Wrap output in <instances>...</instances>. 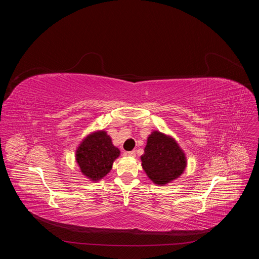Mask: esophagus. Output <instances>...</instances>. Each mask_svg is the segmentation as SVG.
I'll use <instances>...</instances> for the list:
<instances>
[{"label": "esophagus", "mask_w": 259, "mask_h": 259, "mask_svg": "<svg viewBox=\"0 0 259 259\" xmlns=\"http://www.w3.org/2000/svg\"><path fill=\"white\" fill-rule=\"evenodd\" d=\"M127 156H129V157H135V156H136V152H135V151L127 152Z\"/></svg>", "instance_id": "obj_1"}]
</instances>
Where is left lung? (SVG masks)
I'll return each mask as SVG.
<instances>
[{
    "instance_id": "8db88e82",
    "label": "left lung",
    "mask_w": 259,
    "mask_h": 259,
    "mask_svg": "<svg viewBox=\"0 0 259 259\" xmlns=\"http://www.w3.org/2000/svg\"><path fill=\"white\" fill-rule=\"evenodd\" d=\"M141 162L147 176L160 186L179 177L187 167V158L177 142L159 131L147 138Z\"/></svg>"
}]
</instances>
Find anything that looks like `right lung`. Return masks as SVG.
I'll list each match as a JSON object with an SVG mask.
<instances>
[{
  "mask_svg": "<svg viewBox=\"0 0 259 259\" xmlns=\"http://www.w3.org/2000/svg\"><path fill=\"white\" fill-rule=\"evenodd\" d=\"M119 156V149L113 145L106 132L98 131L88 135L82 141L76 153V160L82 173L96 181L110 171L114 161Z\"/></svg>",
  "mask_w": 259,
  "mask_h": 259,
  "instance_id": "obj_1",
  "label": "right lung"
}]
</instances>
